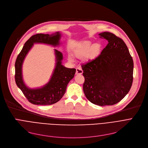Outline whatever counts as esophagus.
Listing matches in <instances>:
<instances>
[{
    "label": "esophagus",
    "mask_w": 148,
    "mask_h": 148,
    "mask_svg": "<svg viewBox=\"0 0 148 148\" xmlns=\"http://www.w3.org/2000/svg\"><path fill=\"white\" fill-rule=\"evenodd\" d=\"M83 73V70L81 68H76V73L75 74H82Z\"/></svg>",
    "instance_id": "34e87169"
}]
</instances>
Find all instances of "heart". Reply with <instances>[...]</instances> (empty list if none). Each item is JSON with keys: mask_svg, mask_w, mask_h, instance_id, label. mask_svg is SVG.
I'll use <instances>...</instances> for the list:
<instances>
[{"mask_svg": "<svg viewBox=\"0 0 148 148\" xmlns=\"http://www.w3.org/2000/svg\"><path fill=\"white\" fill-rule=\"evenodd\" d=\"M101 51V45L99 43H95L91 45L90 41H86L82 44L74 51V54L77 58L83 57L84 61L89 62L94 60L99 55ZM69 61H73L71 56L68 57Z\"/></svg>", "mask_w": 148, "mask_h": 148, "instance_id": "b5f03b06", "label": "heart"}]
</instances>
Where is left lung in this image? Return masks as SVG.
Here are the masks:
<instances>
[{
  "mask_svg": "<svg viewBox=\"0 0 148 148\" xmlns=\"http://www.w3.org/2000/svg\"><path fill=\"white\" fill-rule=\"evenodd\" d=\"M98 35L108 43L96 59L82 65L83 91L92 103L112 106L121 101L131 89L133 60L122 39L107 32Z\"/></svg>",
  "mask_w": 148,
  "mask_h": 148,
  "instance_id": "obj_1",
  "label": "left lung"
}]
</instances>
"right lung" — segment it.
Listing matches in <instances>:
<instances>
[{"instance_id":"right-lung-1","label":"right lung","mask_w":148,"mask_h":148,"mask_svg":"<svg viewBox=\"0 0 148 148\" xmlns=\"http://www.w3.org/2000/svg\"><path fill=\"white\" fill-rule=\"evenodd\" d=\"M61 35L60 32L51 35L38 34L33 35L25 42L15 61V83L29 101L33 104L51 105L59 101L65 94L68 83L74 76L76 69L66 68L62 65L63 54L58 50L54 49L56 59L55 67L49 82L40 88H29L23 80L22 74L23 62L34 44H44L56 47L60 44Z\"/></svg>"}]
</instances>
